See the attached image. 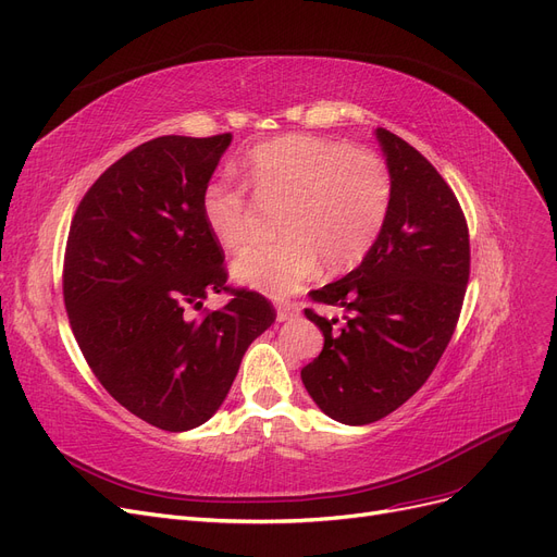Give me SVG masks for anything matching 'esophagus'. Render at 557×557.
<instances>
[{
    "instance_id": "obj_1",
    "label": "esophagus",
    "mask_w": 557,
    "mask_h": 557,
    "mask_svg": "<svg viewBox=\"0 0 557 557\" xmlns=\"http://www.w3.org/2000/svg\"><path fill=\"white\" fill-rule=\"evenodd\" d=\"M295 318H299V306H297V304L281 301V304L276 306V320H278V322H290V320H295Z\"/></svg>"
}]
</instances>
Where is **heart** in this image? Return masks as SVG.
I'll use <instances>...</instances> for the list:
<instances>
[{
	"mask_svg": "<svg viewBox=\"0 0 557 557\" xmlns=\"http://www.w3.org/2000/svg\"><path fill=\"white\" fill-rule=\"evenodd\" d=\"M242 171L262 206H283L281 239L253 244L233 260V276L285 297L315 276L320 262L343 272L361 262L391 210V173L380 154L313 135H283L253 146ZM201 214L212 237L239 249L256 235L258 214L242 185L210 181Z\"/></svg>",
	"mask_w": 557,
	"mask_h": 557,
	"instance_id": "obj_1",
	"label": "heart"
}]
</instances>
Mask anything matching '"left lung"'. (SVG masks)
<instances>
[{
  "label": "left lung",
  "instance_id": "left-lung-1",
  "mask_svg": "<svg viewBox=\"0 0 557 557\" xmlns=\"http://www.w3.org/2000/svg\"><path fill=\"white\" fill-rule=\"evenodd\" d=\"M391 173L386 224L361 264L310 293L341 306L343 324L306 308L324 347L304 366L313 403L343 425H368L403 407L446 351L471 272L469 226L457 196L422 154L376 127Z\"/></svg>",
  "mask_w": 557,
  "mask_h": 557
}]
</instances>
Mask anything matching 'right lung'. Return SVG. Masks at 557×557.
Returning a JSON list of instances; mask_svg holds the SVG:
<instances>
[{
  "mask_svg": "<svg viewBox=\"0 0 557 557\" xmlns=\"http://www.w3.org/2000/svg\"><path fill=\"white\" fill-rule=\"evenodd\" d=\"M233 135L158 137L129 150L86 191L63 260V301L98 382L129 413L166 432L210 420L247 347L276 320L258 293L228 290L224 251L201 214Z\"/></svg>",
  "mask_w": 557,
  "mask_h": 557,
  "instance_id": "right-lung-1",
  "label": "right lung"
}]
</instances>
